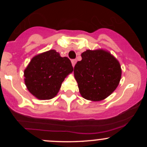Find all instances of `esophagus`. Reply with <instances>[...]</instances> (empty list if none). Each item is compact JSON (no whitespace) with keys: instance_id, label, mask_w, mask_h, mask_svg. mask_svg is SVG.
<instances>
[{"instance_id":"esophagus-1","label":"esophagus","mask_w":147,"mask_h":147,"mask_svg":"<svg viewBox=\"0 0 147 147\" xmlns=\"http://www.w3.org/2000/svg\"><path fill=\"white\" fill-rule=\"evenodd\" d=\"M76 62H77V60H76V59H72V60H71L72 65V66H73V67L75 66V65Z\"/></svg>"}]
</instances>
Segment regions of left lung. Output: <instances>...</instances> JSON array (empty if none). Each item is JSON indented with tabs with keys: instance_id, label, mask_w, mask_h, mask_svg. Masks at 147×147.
<instances>
[{
	"instance_id": "8db88e82",
	"label": "left lung",
	"mask_w": 147,
	"mask_h": 147,
	"mask_svg": "<svg viewBox=\"0 0 147 147\" xmlns=\"http://www.w3.org/2000/svg\"><path fill=\"white\" fill-rule=\"evenodd\" d=\"M82 58L74 68L81 95L94 102L103 100L119 83L120 64L109 52L103 50H88L82 54Z\"/></svg>"
}]
</instances>
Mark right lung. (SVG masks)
Listing matches in <instances>:
<instances>
[{
    "instance_id": "obj_1",
    "label": "right lung",
    "mask_w": 147,
    "mask_h": 147,
    "mask_svg": "<svg viewBox=\"0 0 147 147\" xmlns=\"http://www.w3.org/2000/svg\"><path fill=\"white\" fill-rule=\"evenodd\" d=\"M72 71L68 57L49 50L32 58L24 71L25 84L36 98L50 99L57 95L65 77Z\"/></svg>"
}]
</instances>
